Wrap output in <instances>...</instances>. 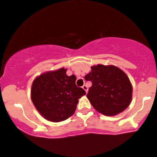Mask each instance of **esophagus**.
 I'll list each match as a JSON object with an SVG mask.
<instances>
[{
  "instance_id": "1",
  "label": "esophagus",
  "mask_w": 157,
  "mask_h": 157,
  "mask_svg": "<svg viewBox=\"0 0 157 157\" xmlns=\"http://www.w3.org/2000/svg\"><path fill=\"white\" fill-rule=\"evenodd\" d=\"M83 89L84 90H85L86 92L87 93V92H88V87H87V86L86 85H83Z\"/></svg>"
}]
</instances>
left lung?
Listing matches in <instances>:
<instances>
[{
  "mask_svg": "<svg viewBox=\"0 0 157 157\" xmlns=\"http://www.w3.org/2000/svg\"><path fill=\"white\" fill-rule=\"evenodd\" d=\"M85 76L92 82L87 98L93 108L105 116H115L128 108L132 86L127 75L113 65H97Z\"/></svg>",
  "mask_w": 157,
  "mask_h": 157,
  "instance_id": "obj_1",
  "label": "left lung"
}]
</instances>
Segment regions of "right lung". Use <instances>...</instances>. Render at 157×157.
<instances>
[{"mask_svg": "<svg viewBox=\"0 0 157 157\" xmlns=\"http://www.w3.org/2000/svg\"><path fill=\"white\" fill-rule=\"evenodd\" d=\"M62 67L46 72L34 79L31 86V100L39 113L51 122H61L71 117L78 99L85 90L76 85V77L66 74Z\"/></svg>", "mask_w": 157, "mask_h": 157, "instance_id": "right-lung-1", "label": "right lung"}]
</instances>
